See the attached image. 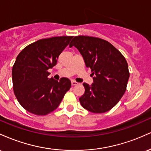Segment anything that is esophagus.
Returning a JSON list of instances; mask_svg holds the SVG:
<instances>
[{
  "instance_id": "34e87169",
  "label": "esophagus",
  "mask_w": 151,
  "mask_h": 151,
  "mask_svg": "<svg viewBox=\"0 0 151 151\" xmlns=\"http://www.w3.org/2000/svg\"><path fill=\"white\" fill-rule=\"evenodd\" d=\"M77 84H78V82H77V81H72V86H76V85H77Z\"/></svg>"
}]
</instances>
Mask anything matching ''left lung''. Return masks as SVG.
<instances>
[{
	"mask_svg": "<svg viewBox=\"0 0 151 151\" xmlns=\"http://www.w3.org/2000/svg\"><path fill=\"white\" fill-rule=\"evenodd\" d=\"M77 47L91 69L93 83H84L85 91L79 98L81 105L89 111L101 114L111 110L125 93L130 76L125 58L108 41L99 37L79 35L70 47Z\"/></svg>",
	"mask_w": 151,
	"mask_h": 151,
	"instance_id": "8db88e82",
	"label": "left lung"
}]
</instances>
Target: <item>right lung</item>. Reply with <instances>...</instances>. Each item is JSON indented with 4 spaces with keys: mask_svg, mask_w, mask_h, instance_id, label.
<instances>
[{
    "mask_svg": "<svg viewBox=\"0 0 151 151\" xmlns=\"http://www.w3.org/2000/svg\"><path fill=\"white\" fill-rule=\"evenodd\" d=\"M73 36H60L39 40L19 53L12 69L15 96L30 113L45 116L55 111L61 103L71 81L48 78V70L56 65L59 55Z\"/></svg>",
    "mask_w": 151,
    "mask_h": 151,
    "instance_id": "right-lung-1",
    "label": "right lung"
}]
</instances>
